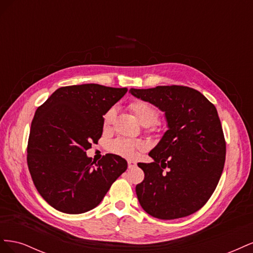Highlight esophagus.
<instances>
[{
	"label": "esophagus",
	"mask_w": 253,
	"mask_h": 253,
	"mask_svg": "<svg viewBox=\"0 0 253 253\" xmlns=\"http://www.w3.org/2000/svg\"><path fill=\"white\" fill-rule=\"evenodd\" d=\"M136 163L135 162H133V160H128L127 162V166H128V169H133V168H135L136 167Z\"/></svg>",
	"instance_id": "obj_1"
}]
</instances>
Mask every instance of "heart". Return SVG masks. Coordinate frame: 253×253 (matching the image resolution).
Masks as SVG:
<instances>
[{
    "instance_id": "heart-1",
    "label": "heart",
    "mask_w": 253,
    "mask_h": 253,
    "mask_svg": "<svg viewBox=\"0 0 253 253\" xmlns=\"http://www.w3.org/2000/svg\"><path fill=\"white\" fill-rule=\"evenodd\" d=\"M129 109L134 113L137 120L140 122V125L143 126H151L156 124L159 113L154 105H152L149 102L145 101H134L129 104ZM115 116V110L111 109L104 114L103 116V126L108 127L113 121ZM110 149L115 154L120 155L122 157L133 158L136 156L137 153L143 149V143L140 140L135 139H126V138H118L114 140Z\"/></svg>"
}]
</instances>
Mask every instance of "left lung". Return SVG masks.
<instances>
[{
	"label": "left lung",
	"instance_id": "obj_1",
	"mask_svg": "<svg viewBox=\"0 0 253 253\" xmlns=\"http://www.w3.org/2000/svg\"><path fill=\"white\" fill-rule=\"evenodd\" d=\"M134 97L165 113L168 129L139 163L144 179L136 186L142 209L160 219L190 215L208 202L223 173L226 142L217 111L188 86L129 89Z\"/></svg>",
	"mask_w": 253,
	"mask_h": 253
}]
</instances>
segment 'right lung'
<instances>
[{
  "label": "right lung",
  "instance_id": "add662e5",
  "mask_svg": "<svg viewBox=\"0 0 253 253\" xmlns=\"http://www.w3.org/2000/svg\"><path fill=\"white\" fill-rule=\"evenodd\" d=\"M127 91L100 84L60 87L37 109L30 126L27 164L38 192L68 214L94 209L124 173L126 160L86 155L103 132V115Z\"/></svg>",
  "mask_w": 253,
  "mask_h": 253
}]
</instances>
